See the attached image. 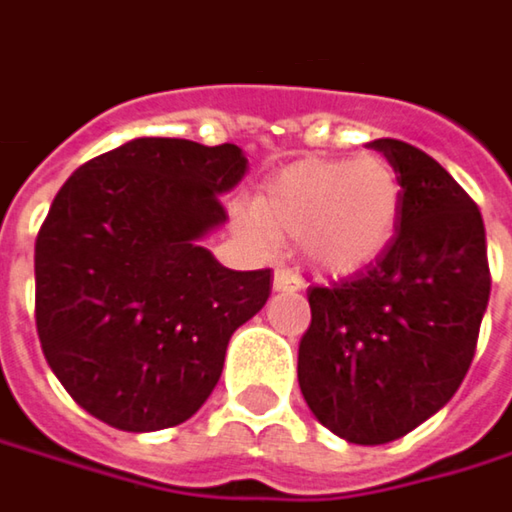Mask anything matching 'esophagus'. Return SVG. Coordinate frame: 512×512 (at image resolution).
<instances>
[{
  "mask_svg": "<svg viewBox=\"0 0 512 512\" xmlns=\"http://www.w3.org/2000/svg\"><path fill=\"white\" fill-rule=\"evenodd\" d=\"M272 286L281 292V289H289V292H295V289H301L304 286V281H301V275L298 272H292V269H286V266H281V269H275V281H272Z\"/></svg>",
  "mask_w": 512,
  "mask_h": 512,
  "instance_id": "obj_1",
  "label": "esophagus"
}]
</instances>
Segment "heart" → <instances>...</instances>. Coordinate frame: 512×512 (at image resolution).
<instances>
[{
	"label": "heart",
	"instance_id": "b5f03b06",
	"mask_svg": "<svg viewBox=\"0 0 512 512\" xmlns=\"http://www.w3.org/2000/svg\"><path fill=\"white\" fill-rule=\"evenodd\" d=\"M403 182L382 156L298 159L275 170L243 214V231L260 240H298L327 275H350L382 255L400 226Z\"/></svg>",
	"mask_w": 512,
	"mask_h": 512
}]
</instances>
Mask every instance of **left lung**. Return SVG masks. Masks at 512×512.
I'll list each match as a JSON object with an SVG mask.
<instances>
[{
  "label": "left lung",
  "mask_w": 512,
  "mask_h": 512,
  "mask_svg": "<svg viewBox=\"0 0 512 512\" xmlns=\"http://www.w3.org/2000/svg\"><path fill=\"white\" fill-rule=\"evenodd\" d=\"M403 182L391 246L365 272L310 286L298 385L333 435L376 446L408 435L452 400L472 365L490 301L475 199L420 147L371 141Z\"/></svg>",
  "instance_id": "left-lung-1"
}]
</instances>
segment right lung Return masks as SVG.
Wrapping results in <instances>:
<instances>
[{
	"mask_svg": "<svg viewBox=\"0 0 512 512\" xmlns=\"http://www.w3.org/2000/svg\"><path fill=\"white\" fill-rule=\"evenodd\" d=\"M246 173L237 144L136 138L80 165L34 246V318L54 376L124 432L194 417L231 333L266 304L272 272H234L199 246Z\"/></svg>",
	"mask_w": 512,
	"mask_h": 512,
	"instance_id": "right-lung-1",
	"label": "right lung"
}]
</instances>
